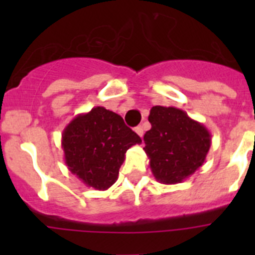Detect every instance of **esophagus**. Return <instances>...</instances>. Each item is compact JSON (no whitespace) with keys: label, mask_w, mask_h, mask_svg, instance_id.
<instances>
[{"label":"esophagus","mask_w":255,"mask_h":255,"mask_svg":"<svg viewBox=\"0 0 255 255\" xmlns=\"http://www.w3.org/2000/svg\"><path fill=\"white\" fill-rule=\"evenodd\" d=\"M135 132H136V134L139 135V136H143V134H144V130H143V126H136V128H135Z\"/></svg>","instance_id":"esophagus-1"}]
</instances>
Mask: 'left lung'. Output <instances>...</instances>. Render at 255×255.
<instances>
[{
  "instance_id": "obj_1",
  "label": "left lung",
  "mask_w": 255,
  "mask_h": 255,
  "mask_svg": "<svg viewBox=\"0 0 255 255\" xmlns=\"http://www.w3.org/2000/svg\"><path fill=\"white\" fill-rule=\"evenodd\" d=\"M150 130L144 135V152L153 176L161 184H179L204 163L211 148V132L203 124L176 107L150 108Z\"/></svg>"
}]
</instances>
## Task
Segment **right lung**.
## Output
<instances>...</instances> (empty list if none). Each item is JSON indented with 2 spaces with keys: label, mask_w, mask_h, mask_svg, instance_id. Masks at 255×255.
<instances>
[{
  "label": "right lung",
  "mask_w": 255,
  "mask_h": 255,
  "mask_svg": "<svg viewBox=\"0 0 255 255\" xmlns=\"http://www.w3.org/2000/svg\"><path fill=\"white\" fill-rule=\"evenodd\" d=\"M140 143L139 135L125 125L120 115L101 106L74 117L61 139L70 172L96 190L114 185L126 150Z\"/></svg>",
  "instance_id": "1"
}]
</instances>
